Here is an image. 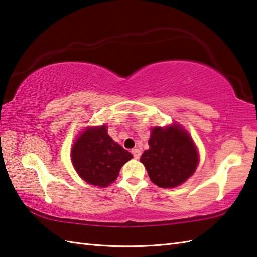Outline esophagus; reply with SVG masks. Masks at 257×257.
<instances>
[{"label": "esophagus", "instance_id": "34e87169", "mask_svg": "<svg viewBox=\"0 0 257 257\" xmlns=\"http://www.w3.org/2000/svg\"><path fill=\"white\" fill-rule=\"evenodd\" d=\"M132 154H133L135 159H139L140 156H141V151H140L138 148H134V149L132 150Z\"/></svg>", "mask_w": 257, "mask_h": 257}]
</instances>
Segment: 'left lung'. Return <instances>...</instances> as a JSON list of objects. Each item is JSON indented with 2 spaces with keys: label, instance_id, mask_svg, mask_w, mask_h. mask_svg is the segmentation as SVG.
<instances>
[{
  "label": "left lung",
  "instance_id": "8db88e82",
  "mask_svg": "<svg viewBox=\"0 0 257 257\" xmlns=\"http://www.w3.org/2000/svg\"><path fill=\"white\" fill-rule=\"evenodd\" d=\"M148 144L149 149L144 151L140 161L158 187H178L192 176L199 165L198 149L181 125L152 128Z\"/></svg>",
  "mask_w": 257,
  "mask_h": 257
}]
</instances>
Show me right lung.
I'll list each match as a JSON object with an SVG mask.
<instances>
[{"label":"right lung","mask_w":257,"mask_h":257,"mask_svg":"<svg viewBox=\"0 0 257 257\" xmlns=\"http://www.w3.org/2000/svg\"><path fill=\"white\" fill-rule=\"evenodd\" d=\"M70 154L79 177L100 188L112 183L121 167L133 158L108 135L106 124L86 128L76 139Z\"/></svg>","instance_id":"1"}]
</instances>
